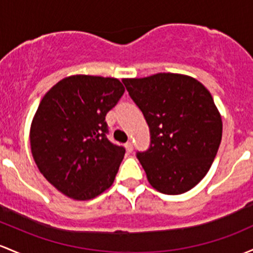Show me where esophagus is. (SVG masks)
Masks as SVG:
<instances>
[{
	"label": "esophagus",
	"mask_w": 253,
	"mask_h": 253,
	"mask_svg": "<svg viewBox=\"0 0 253 253\" xmlns=\"http://www.w3.org/2000/svg\"><path fill=\"white\" fill-rule=\"evenodd\" d=\"M125 148H126L127 152H132L133 151V143H132V141H127V143L125 144Z\"/></svg>",
	"instance_id": "34e87169"
}]
</instances>
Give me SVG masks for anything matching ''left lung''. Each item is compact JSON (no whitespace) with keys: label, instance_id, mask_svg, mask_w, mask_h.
Listing matches in <instances>:
<instances>
[{"label":"left lung","instance_id":"1","mask_svg":"<svg viewBox=\"0 0 253 253\" xmlns=\"http://www.w3.org/2000/svg\"><path fill=\"white\" fill-rule=\"evenodd\" d=\"M122 82L149 126L150 146L137 151L149 182L166 194L190 191L207 175L221 144L222 120L212 96L182 74Z\"/></svg>","mask_w":253,"mask_h":253}]
</instances>
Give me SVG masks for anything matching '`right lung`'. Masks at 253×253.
I'll return each instance as SVG.
<instances>
[{"label": "right lung", "instance_id": "obj_1", "mask_svg": "<svg viewBox=\"0 0 253 253\" xmlns=\"http://www.w3.org/2000/svg\"><path fill=\"white\" fill-rule=\"evenodd\" d=\"M124 92L115 78L72 76L43 97L30 143L38 169L60 192L86 201L112 186L126 150L107 138L105 116Z\"/></svg>", "mask_w": 253, "mask_h": 253}]
</instances>
